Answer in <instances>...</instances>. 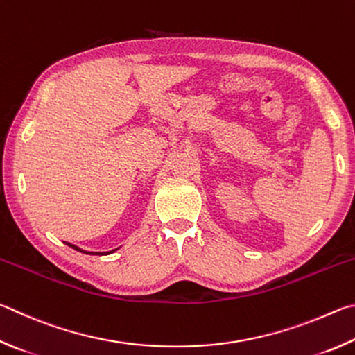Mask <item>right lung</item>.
I'll use <instances>...</instances> for the list:
<instances>
[{
	"label": "right lung",
	"instance_id": "1",
	"mask_svg": "<svg viewBox=\"0 0 355 355\" xmlns=\"http://www.w3.org/2000/svg\"><path fill=\"white\" fill-rule=\"evenodd\" d=\"M65 243H67L68 246H70V248H73V250H76V251H79V252H84V254H90V256H96V254H98V256H104V254H105V256H107V254H112V252H115V251L118 250V248H116V250H112V251H107V252H93V251H84V250H80L79 246L68 243V241H65Z\"/></svg>",
	"mask_w": 355,
	"mask_h": 355
}]
</instances>
